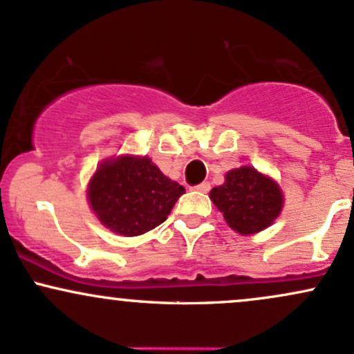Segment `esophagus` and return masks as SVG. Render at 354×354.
Returning a JSON list of instances; mask_svg holds the SVG:
<instances>
[{
    "instance_id": "obj_1",
    "label": "esophagus",
    "mask_w": 354,
    "mask_h": 354,
    "mask_svg": "<svg viewBox=\"0 0 354 354\" xmlns=\"http://www.w3.org/2000/svg\"><path fill=\"white\" fill-rule=\"evenodd\" d=\"M193 189H196V192H201V193H208L209 192V183H207V181H205V183L195 186V188H193Z\"/></svg>"
}]
</instances>
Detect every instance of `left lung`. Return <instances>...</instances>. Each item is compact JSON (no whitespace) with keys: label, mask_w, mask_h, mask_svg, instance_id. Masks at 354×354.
<instances>
[{"label":"left lung","mask_w":354,"mask_h":354,"mask_svg":"<svg viewBox=\"0 0 354 354\" xmlns=\"http://www.w3.org/2000/svg\"><path fill=\"white\" fill-rule=\"evenodd\" d=\"M209 198L240 235L257 234L269 227L284 201L279 186L250 166L228 171L225 183L215 186Z\"/></svg>","instance_id":"1"}]
</instances>
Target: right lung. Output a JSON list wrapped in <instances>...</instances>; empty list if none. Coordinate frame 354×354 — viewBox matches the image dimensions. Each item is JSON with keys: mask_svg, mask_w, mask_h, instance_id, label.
Returning <instances> with one entry per match:
<instances>
[{"mask_svg": "<svg viewBox=\"0 0 354 354\" xmlns=\"http://www.w3.org/2000/svg\"><path fill=\"white\" fill-rule=\"evenodd\" d=\"M185 188L171 181L149 158L102 162L88 186V201L99 220L119 235L136 236L168 218Z\"/></svg>", "mask_w": 354, "mask_h": 354, "instance_id": "obj_1", "label": "right lung"}]
</instances>
